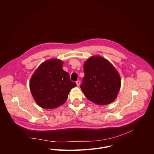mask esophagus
I'll list each match as a JSON object with an SVG mask.
<instances>
[{"instance_id": "obj_1", "label": "esophagus", "mask_w": 154, "mask_h": 154, "mask_svg": "<svg viewBox=\"0 0 154 154\" xmlns=\"http://www.w3.org/2000/svg\"><path fill=\"white\" fill-rule=\"evenodd\" d=\"M80 83H81V82H80V81H77L76 82V85H77V86H79V85H80Z\"/></svg>"}]
</instances>
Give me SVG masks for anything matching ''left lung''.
Segmentation results:
<instances>
[{"label": "left lung", "instance_id": "8db88e82", "mask_svg": "<svg viewBox=\"0 0 154 154\" xmlns=\"http://www.w3.org/2000/svg\"><path fill=\"white\" fill-rule=\"evenodd\" d=\"M84 77L80 86L85 96L98 105H106L116 98L121 79L116 69L99 56L88 58L84 64Z\"/></svg>", "mask_w": 154, "mask_h": 154}]
</instances>
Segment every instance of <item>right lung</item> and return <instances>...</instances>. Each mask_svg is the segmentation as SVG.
Wrapping results in <instances>:
<instances>
[{
  "mask_svg": "<svg viewBox=\"0 0 154 154\" xmlns=\"http://www.w3.org/2000/svg\"><path fill=\"white\" fill-rule=\"evenodd\" d=\"M63 64L57 59L47 60L40 65L31 78L32 95L42 108L53 109L63 105L70 90L76 86L63 69Z\"/></svg>",
  "mask_w": 154,
  "mask_h": 154,
  "instance_id": "right-lung-1",
  "label": "right lung"
}]
</instances>
